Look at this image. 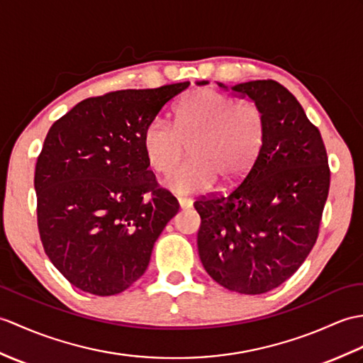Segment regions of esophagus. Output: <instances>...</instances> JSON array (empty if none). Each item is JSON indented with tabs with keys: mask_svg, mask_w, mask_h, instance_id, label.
Here are the masks:
<instances>
[{
	"mask_svg": "<svg viewBox=\"0 0 363 363\" xmlns=\"http://www.w3.org/2000/svg\"><path fill=\"white\" fill-rule=\"evenodd\" d=\"M178 202H179L181 208H190L193 204V201L190 198H178Z\"/></svg>",
	"mask_w": 363,
	"mask_h": 363,
	"instance_id": "34e87169",
	"label": "esophagus"
}]
</instances>
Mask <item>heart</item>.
I'll return each mask as SVG.
<instances>
[{
	"label": "heart",
	"instance_id": "heart-1",
	"mask_svg": "<svg viewBox=\"0 0 363 363\" xmlns=\"http://www.w3.org/2000/svg\"><path fill=\"white\" fill-rule=\"evenodd\" d=\"M264 139V117L254 104L213 89L189 92L174 108L173 125L155 117L142 133V151L156 173L178 165L185 143L190 157L165 179L179 195L204 191L216 178L241 179L254 164Z\"/></svg>",
	"mask_w": 363,
	"mask_h": 363
}]
</instances>
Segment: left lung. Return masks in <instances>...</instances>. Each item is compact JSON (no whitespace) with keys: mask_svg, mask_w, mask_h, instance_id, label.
I'll list each match as a JSON object with an SVG mask.
<instances>
[{"mask_svg":"<svg viewBox=\"0 0 363 363\" xmlns=\"http://www.w3.org/2000/svg\"><path fill=\"white\" fill-rule=\"evenodd\" d=\"M232 89L261 109L264 139L241 182L195 201L198 250L218 284L257 296L296 274L314 247L331 172L322 134L292 92L271 79Z\"/></svg>","mask_w":363,"mask_h":363,"instance_id":"left-lung-1","label":"left lung"}]
</instances>
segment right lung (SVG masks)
<instances>
[{"label": "right lung", "instance_id": "right-lung-1", "mask_svg": "<svg viewBox=\"0 0 363 363\" xmlns=\"http://www.w3.org/2000/svg\"><path fill=\"white\" fill-rule=\"evenodd\" d=\"M189 85L88 97L49 128L33 178L40 240L80 291L106 297L128 289L178 213V199L148 170L142 133Z\"/></svg>", "mask_w": 363, "mask_h": 363}]
</instances>
